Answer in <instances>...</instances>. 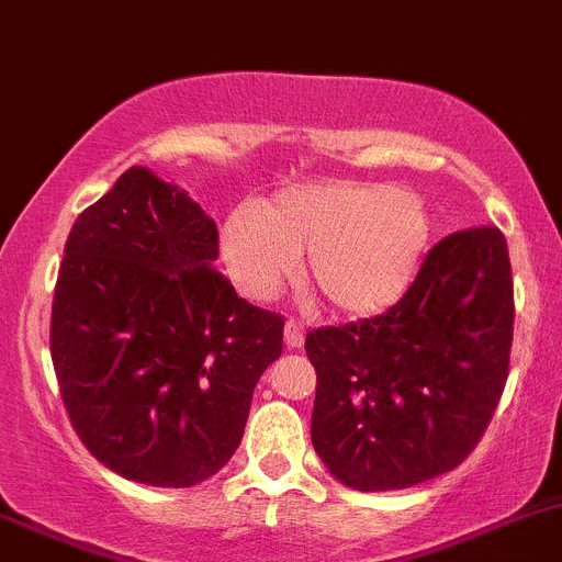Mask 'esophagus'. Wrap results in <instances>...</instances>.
Listing matches in <instances>:
<instances>
[{
	"label": "esophagus",
	"instance_id": "obj_1",
	"mask_svg": "<svg viewBox=\"0 0 562 562\" xmlns=\"http://www.w3.org/2000/svg\"><path fill=\"white\" fill-rule=\"evenodd\" d=\"M283 342H286V348H303L305 342V327L300 322H286V327H283Z\"/></svg>",
	"mask_w": 562,
	"mask_h": 562
}]
</instances>
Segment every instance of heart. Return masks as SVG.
Listing matches in <instances>:
<instances>
[{"label": "heart", "instance_id": "heart-1", "mask_svg": "<svg viewBox=\"0 0 562 562\" xmlns=\"http://www.w3.org/2000/svg\"><path fill=\"white\" fill-rule=\"evenodd\" d=\"M431 244V220L415 192L385 182H322L238 206L220 235L227 276L246 297L265 300L297 270L342 316L394 307L413 286Z\"/></svg>", "mask_w": 562, "mask_h": 562}]
</instances>
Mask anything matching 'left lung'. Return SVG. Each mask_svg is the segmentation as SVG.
<instances>
[{
	"instance_id": "obj_1",
	"label": "left lung",
	"mask_w": 562,
	"mask_h": 562,
	"mask_svg": "<svg viewBox=\"0 0 562 562\" xmlns=\"http://www.w3.org/2000/svg\"><path fill=\"white\" fill-rule=\"evenodd\" d=\"M515 292L498 227L448 235L391 311L307 331L311 439L335 480L402 491L456 469L509 375Z\"/></svg>"
}]
</instances>
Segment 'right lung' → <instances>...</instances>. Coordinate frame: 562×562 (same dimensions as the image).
Here are the masks:
<instances>
[{"instance_id":"1","label":"right lung","mask_w":562,"mask_h":562,"mask_svg":"<svg viewBox=\"0 0 562 562\" xmlns=\"http://www.w3.org/2000/svg\"><path fill=\"white\" fill-rule=\"evenodd\" d=\"M64 255L50 353L77 437L142 485L209 480L240 445L283 318L216 273L214 220L149 168L77 216Z\"/></svg>"}]
</instances>
